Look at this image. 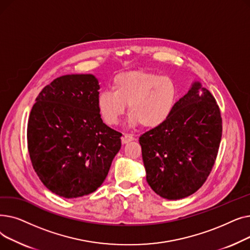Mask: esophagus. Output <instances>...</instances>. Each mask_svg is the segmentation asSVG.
Listing matches in <instances>:
<instances>
[{"label": "esophagus", "instance_id": "esophagus-1", "mask_svg": "<svg viewBox=\"0 0 250 250\" xmlns=\"http://www.w3.org/2000/svg\"><path fill=\"white\" fill-rule=\"evenodd\" d=\"M135 140V137L133 135H127V134H124L123 137H122V143L123 144H126L130 141H134Z\"/></svg>", "mask_w": 250, "mask_h": 250}]
</instances>
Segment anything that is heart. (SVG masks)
<instances>
[{"label": "heart", "mask_w": 250, "mask_h": 250, "mask_svg": "<svg viewBox=\"0 0 250 250\" xmlns=\"http://www.w3.org/2000/svg\"><path fill=\"white\" fill-rule=\"evenodd\" d=\"M111 89L101 91L97 96L98 111L108 125L120 123L128 104L130 125L160 126L172 114L178 98L177 86L171 78L145 71L116 75Z\"/></svg>", "instance_id": "obj_1"}]
</instances>
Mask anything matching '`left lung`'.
<instances>
[{"label":"left lung","instance_id":"1","mask_svg":"<svg viewBox=\"0 0 250 250\" xmlns=\"http://www.w3.org/2000/svg\"><path fill=\"white\" fill-rule=\"evenodd\" d=\"M221 137L218 104L195 81L168 120L139 139L148 185L167 200L194 193L215 164Z\"/></svg>","mask_w":250,"mask_h":250}]
</instances>
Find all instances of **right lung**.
I'll return each instance as SVG.
<instances>
[{"instance_id": "1", "label": "right lung", "mask_w": 250, "mask_h": 250, "mask_svg": "<svg viewBox=\"0 0 250 250\" xmlns=\"http://www.w3.org/2000/svg\"><path fill=\"white\" fill-rule=\"evenodd\" d=\"M99 89L91 74L62 76L38 94L29 115L33 169L51 192L65 199L95 191L122 147V134L101 120Z\"/></svg>"}]
</instances>
